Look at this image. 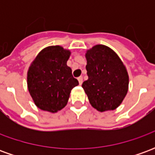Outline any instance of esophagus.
<instances>
[{
  "instance_id": "34e87169",
  "label": "esophagus",
  "mask_w": 155,
  "mask_h": 155,
  "mask_svg": "<svg viewBox=\"0 0 155 155\" xmlns=\"http://www.w3.org/2000/svg\"><path fill=\"white\" fill-rule=\"evenodd\" d=\"M78 81H79V84H82V83H83V77L80 76V77L78 78Z\"/></svg>"
}]
</instances>
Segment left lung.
<instances>
[{
	"label": "left lung",
	"instance_id": "obj_1",
	"mask_svg": "<svg viewBox=\"0 0 155 155\" xmlns=\"http://www.w3.org/2000/svg\"><path fill=\"white\" fill-rule=\"evenodd\" d=\"M88 80L82 87L92 107L98 111L114 110L129 90V74L119 55L104 45H96L85 53Z\"/></svg>",
	"mask_w": 155,
	"mask_h": 155
}]
</instances>
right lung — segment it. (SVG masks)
Segmentation results:
<instances>
[{"label":"right lung","instance_id":"obj_1","mask_svg":"<svg viewBox=\"0 0 155 155\" xmlns=\"http://www.w3.org/2000/svg\"><path fill=\"white\" fill-rule=\"evenodd\" d=\"M71 52L60 45L40 51L27 71V87L35 104L56 113L67 104L71 90L79 84L67 61Z\"/></svg>","mask_w":155,"mask_h":155}]
</instances>
